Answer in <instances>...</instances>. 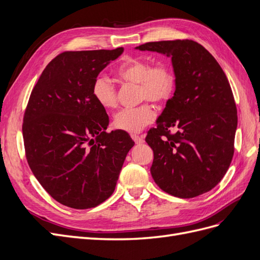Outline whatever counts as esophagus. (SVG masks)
Wrapping results in <instances>:
<instances>
[{"label": "esophagus", "instance_id": "1", "mask_svg": "<svg viewBox=\"0 0 260 260\" xmlns=\"http://www.w3.org/2000/svg\"><path fill=\"white\" fill-rule=\"evenodd\" d=\"M131 138H132V140L135 141L137 144H141V143L144 142V139L142 137L138 136V135H131Z\"/></svg>", "mask_w": 260, "mask_h": 260}]
</instances>
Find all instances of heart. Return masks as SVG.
I'll use <instances>...</instances> for the list:
<instances>
[{
	"instance_id": "1",
	"label": "heart",
	"mask_w": 260,
	"mask_h": 260,
	"mask_svg": "<svg viewBox=\"0 0 260 260\" xmlns=\"http://www.w3.org/2000/svg\"><path fill=\"white\" fill-rule=\"evenodd\" d=\"M117 76L124 83L138 84L139 100L151 101L155 104L167 102L176 89V75L166 62L151 66L143 58L128 57L117 68ZM93 98L105 109L118 105L117 90L114 83L105 76H98L92 84ZM155 111L151 104L143 103L135 108H124L113 119L114 128L125 132H139L152 123Z\"/></svg>"
}]
</instances>
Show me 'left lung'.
<instances>
[{"mask_svg":"<svg viewBox=\"0 0 260 260\" xmlns=\"http://www.w3.org/2000/svg\"><path fill=\"white\" fill-rule=\"evenodd\" d=\"M137 49L171 56L176 75L174 96L145 138L154 153L152 177L177 198L206 193L223 178L234 154L238 113L229 80L193 40L147 42Z\"/></svg>","mask_w":260,"mask_h":260,"instance_id":"1","label":"left lung"}]
</instances>
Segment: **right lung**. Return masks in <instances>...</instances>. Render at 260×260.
I'll use <instances>...</instances> for the list:
<instances>
[{
	"mask_svg": "<svg viewBox=\"0 0 260 260\" xmlns=\"http://www.w3.org/2000/svg\"><path fill=\"white\" fill-rule=\"evenodd\" d=\"M122 52H62L31 91L22 122L26 158L44 190L67 207L106 201L135 145L127 132H106L108 116L92 94L94 79Z\"/></svg>",
	"mask_w": 260,
	"mask_h": 260,
	"instance_id": "obj_1",
	"label": "right lung"
}]
</instances>
